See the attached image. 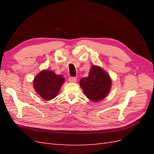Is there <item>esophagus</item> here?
<instances>
[{
    "label": "esophagus",
    "instance_id": "1",
    "mask_svg": "<svg viewBox=\"0 0 154 154\" xmlns=\"http://www.w3.org/2000/svg\"><path fill=\"white\" fill-rule=\"evenodd\" d=\"M69 81L70 82L75 83V82H76L77 78L75 77H70L69 78Z\"/></svg>",
    "mask_w": 154,
    "mask_h": 154
}]
</instances>
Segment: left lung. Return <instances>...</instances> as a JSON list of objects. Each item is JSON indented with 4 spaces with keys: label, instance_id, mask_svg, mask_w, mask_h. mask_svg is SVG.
<instances>
[{
    "label": "left lung",
    "instance_id": "1",
    "mask_svg": "<svg viewBox=\"0 0 154 154\" xmlns=\"http://www.w3.org/2000/svg\"><path fill=\"white\" fill-rule=\"evenodd\" d=\"M79 83L85 95L96 102L103 99L107 95L111 87L109 75L96 65L91 67L89 76L82 78Z\"/></svg>",
    "mask_w": 154,
    "mask_h": 154
}]
</instances>
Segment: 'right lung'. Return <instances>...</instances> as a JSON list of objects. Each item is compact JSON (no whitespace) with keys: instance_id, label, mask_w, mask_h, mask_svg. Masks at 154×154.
Instances as JSON below:
<instances>
[{"instance_id":"right-lung-1","label":"right lung","mask_w":154,"mask_h":154,"mask_svg":"<svg viewBox=\"0 0 154 154\" xmlns=\"http://www.w3.org/2000/svg\"><path fill=\"white\" fill-rule=\"evenodd\" d=\"M65 79L54 72L44 70L36 75L34 87L36 93L45 100H51L57 95Z\"/></svg>"}]
</instances>
